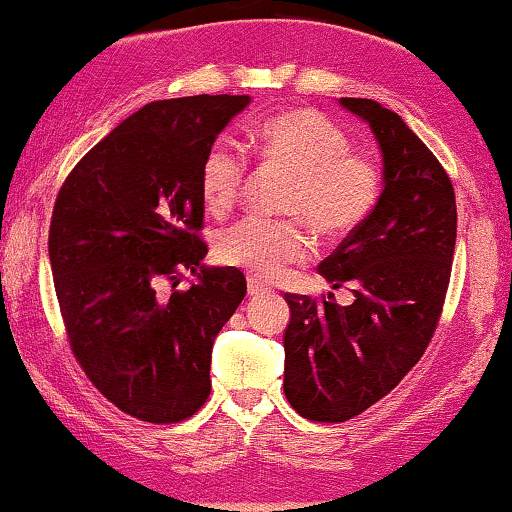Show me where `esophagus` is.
<instances>
[{
	"label": "esophagus",
	"instance_id": "34e87169",
	"mask_svg": "<svg viewBox=\"0 0 512 512\" xmlns=\"http://www.w3.org/2000/svg\"><path fill=\"white\" fill-rule=\"evenodd\" d=\"M247 291H249V296H261V293H268V291H270V284H265L263 279L249 277V282H247Z\"/></svg>",
	"mask_w": 512,
	"mask_h": 512
}]
</instances>
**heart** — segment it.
<instances>
[{
  "mask_svg": "<svg viewBox=\"0 0 512 512\" xmlns=\"http://www.w3.org/2000/svg\"><path fill=\"white\" fill-rule=\"evenodd\" d=\"M258 158L293 174L282 209L300 216L324 240L352 235L375 212L382 172L375 160L352 153L347 132L317 109L279 111L254 132ZM247 158L230 142H216L200 163V198L212 216H223L240 198ZM312 242L298 219L247 216L221 230V263L272 279L310 254Z\"/></svg>",
  "mask_w": 512,
  "mask_h": 512,
  "instance_id": "obj_1",
  "label": "heart"
}]
</instances>
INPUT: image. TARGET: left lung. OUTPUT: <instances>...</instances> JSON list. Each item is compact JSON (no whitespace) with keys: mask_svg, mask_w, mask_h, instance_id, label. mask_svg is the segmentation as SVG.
Instances as JSON below:
<instances>
[{"mask_svg":"<svg viewBox=\"0 0 512 512\" xmlns=\"http://www.w3.org/2000/svg\"><path fill=\"white\" fill-rule=\"evenodd\" d=\"M363 118L382 151L384 188L375 212L347 235L319 272L333 293H286L284 394L312 422H347L387 396L422 359L450 284L457 202L452 181L405 121L380 102L340 97Z\"/></svg>","mask_w":512,"mask_h":512,"instance_id":"left-lung-1","label":"left lung"}]
</instances>
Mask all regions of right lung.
Wrapping results in <instances>:
<instances>
[{"label":"right lung","instance_id":"right-lung-1","mask_svg":"<svg viewBox=\"0 0 512 512\" xmlns=\"http://www.w3.org/2000/svg\"><path fill=\"white\" fill-rule=\"evenodd\" d=\"M249 95L146 104L69 172L48 230L69 347L118 410L184 422L212 391V345L247 293L237 268H207L200 163ZM184 271L196 282L176 284ZM165 278L173 293L155 291Z\"/></svg>","mask_w":512,"mask_h":512}]
</instances>
